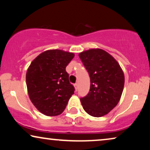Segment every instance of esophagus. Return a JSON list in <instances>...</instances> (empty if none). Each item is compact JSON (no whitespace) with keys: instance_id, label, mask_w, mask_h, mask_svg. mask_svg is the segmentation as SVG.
I'll return each mask as SVG.
<instances>
[{"instance_id":"esophagus-1","label":"esophagus","mask_w":150,"mask_h":150,"mask_svg":"<svg viewBox=\"0 0 150 150\" xmlns=\"http://www.w3.org/2000/svg\"><path fill=\"white\" fill-rule=\"evenodd\" d=\"M74 87H75V89H76V91H77V89H78V87H79V85H78V84H77V83L74 84Z\"/></svg>"}]
</instances>
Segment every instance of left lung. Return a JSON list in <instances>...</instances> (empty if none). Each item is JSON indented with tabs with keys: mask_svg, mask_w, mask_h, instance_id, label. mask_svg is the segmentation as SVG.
Listing matches in <instances>:
<instances>
[{
	"mask_svg": "<svg viewBox=\"0 0 150 150\" xmlns=\"http://www.w3.org/2000/svg\"><path fill=\"white\" fill-rule=\"evenodd\" d=\"M79 56L91 82L89 93L81 98L82 106L90 115H105L120 101L124 86V71L113 57L102 49H89Z\"/></svg>",
	"mask_w": 150,
	"mask_h": 150,
	"instance_id": "1",
	"label": "left lung"
}]
</instances>
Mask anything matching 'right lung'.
<instances>
[{"instance_id": "right-lung-1", "label": "right lung", "mask_w": 150, "mask_h": 150, "mask_svg": "<svg viewBox=\"0 0 150 150\" xmlns=\"http://www.w3.org/2000/svg\"><path fill=\"white\" fill-rule=\"evenodd\" d=\"M74 54L62 50H48L39 54L30 63L26 81L30 101L47 116L62 113L74 87L69 81L65 67Z\"/></svg>"}]
</instances>
